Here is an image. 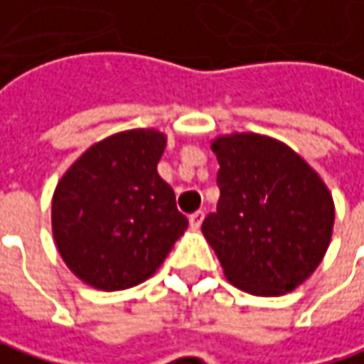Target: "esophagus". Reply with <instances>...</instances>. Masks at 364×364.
Instances as JSON below:
<instances>
[{
	"label": "esophagus",
	"instance_id": "1",
	"mask_svg": "<svg viewBox=\"0 0 364 364\" xmlns=\"http://www.w3.org/2000/svg\"><path fill=\"white\" fill-rule=\"evenodd\" d=\"M203 218H205V213L198 210V212H193L189 215V224H191V228H199L201 226V222H203Z\"/></svg>",
	"mask_w": 364,
	"mask_h": 364
}]
</instances>
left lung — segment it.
Here are the masks:
<instances>
[{"mask_svg": "<svg viewBox=\"0 0 364 364\" xmlns=\"http://www.w3.org/2000/svg\"><path fill=\"white\" fill-rule=\"evenodd\" d=\"M218 210L201 232L232 285L283 295L308 279L334 226V201L318 173L287 144L261 134L220 136Z\"/></svg>", "mask_w": 364, "mask_h": 364, "instance_id": "8db88e82", "label": "left lung"}]
</instances>
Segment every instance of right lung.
<instances>
[{
	"label": "right lung",
	"mask_w": 364,
	"mask_h": 364,
	"mask_svg": "<svg viewBox=\"0 0 364 364\" xmlns=\"http://www.w3.org/2000/svg\"><path fill=\"white\" fill-rule=\"evenodd\" d=\"M166 136L128 130L85 151L53 196V234L63 261L95 289H128L163 264L187 230L175 191L156 165Z\"/></svg>",
	"instance_id": "add662e5"
}]
</instances>
